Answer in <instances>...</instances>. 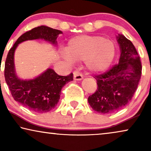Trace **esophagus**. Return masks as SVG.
Masks as SVG:
<instances>
[{
  "label": "esophagus",
  "mask_w": 151,
  "mask_h": 151,
  "mask_svg": "<svg viewBox=\"0 0 151 151\" xmlns=\"http://www.w3.org/2000/svg\"><path fill=\"white\" fill-rule=\"evenodd\" d=\"M83 78V76L79 71H73V79L75 80H80Z\"/></svg>",
  "instance_id": "obj_1"
}]
</instances>
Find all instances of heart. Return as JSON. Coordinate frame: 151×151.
<instances>
[{"mask_svg":"<svg viewBox=\"0 0 151 151\" xmlns=\"http://www.w3.org/2000/svg\"><path fill=\"white\" fill-rule=\"evenodd\" d=\"M64 56L74 60L85 61L92 73L104 71L112 63L115 47L113 42L100 36H79L68 42Z\"/></svg>","mask_w":151,"mask_h":151,"instance_id":"b5f03b06","label":"heart"}]
</instances>
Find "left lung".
I'll return each mask as SVG.
<instances>
[{"mask_svg": "<svg viewBox=\"0 0 151 151\" xmlns=\"http://www.w3.org/2000/svg\"><path fill=\"white\" fill-rule=\"evenodd\" d=\"M121 49L119 63L110 69L94 76L98 88L88 98L97 112L111 113L125 106L137 89L142 74V63L133 43L123 35L117 37Z\"/></svg>", "mask_w": 151, "mask_h": 151, "instance_id": "1", "label": "left lung"}]
</instances>
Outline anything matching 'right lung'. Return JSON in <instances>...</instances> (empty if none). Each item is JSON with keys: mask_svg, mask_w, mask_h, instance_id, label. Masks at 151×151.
<instances>
[{"mask_svg": "<svg viewBox=\"0 0 151 151\" xmlns=\"http://www.w3.org/2000/svg\"><path fill=\"white\" fill-rule=\"evenodd\" d=\"M62 32L46 26L35 27L21 35L9 49L5 63V82L13 98L24 107L37 113H46L57 106L62 88L73 80V73L59 76L51 69L35 79L22 80L16 76L14 69V54L18 45L23 41L44 39L56 45V38Z\"/></svg>", "mask_w": 151, "mask_h": 151, "instance_id": "obj_1", "label": "right lung"}]
</instances>
